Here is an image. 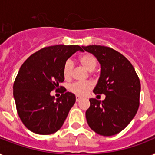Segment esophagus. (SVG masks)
I'll list each match as a JSON object with an SVG mask.
<instances>
[{
  "instance_id": "obj_1",
  "label": "esophagus",
  "mask_w": 155,
  "mask_h": 155,
  "mask_svg": "<svg viewBox=\"0 0 155 155\" xmlns=\"http://www.w3.org/2000/svg\"><path fill=\"white\" fill-rule=\"evenodd\" d=\"M75 100H76V102H79L80 101V97H75Z\"/></svg>"
}]
</instances>
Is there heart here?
<instances>
[{
	"label": "heart",
	"mask_w": 155,
	"mask_h": 155,
	"mask_svg": "<svg viewBox=\"0 0 155 155\" xmlns=\"http://www.w3.org/2000/svg\"><path fill=\"white\" fill-rule=\"evenodd\" d=\"M78 61L81 65L89 71H92L97 65V58L91 54H84L79 56ZM73 71L72 62L68 59L64 63L63 68V76L66 80H69L71 77ZM92 84L90 82H76L70 86V91L79 97H83L87 94L89 90L92 89Z\"/></svg>",
	"instance_id": "1"
}]
</instances>
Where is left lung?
Wrapping results in <instances>:
<instances>
[{
	"instance_id": "obj_1",
	"label": "left lung",
	"mask_w": 155,
	"mask_h": 155,
	"mask_svg": "<svg viewBox=\"0 0 155 155\" xmlns=\"http://www.w3.org/2000/svg\"><path fill=\"white\" fill-rule=\"evenodd\" d=\"M101 63V71L95 94L105 99L91 98L86 111L87 124L102 136H113L122 131L134 117L139 107L141 84L130 61L110 47L92 45L82 47ZM99 96V95H98Z\"/></svg>"
}]
</instances>
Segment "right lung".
Masks as SVG:
<instances>
[{
	"label": "right lung",
	"instance_id": "obj_1",
	"mask_svg": "<svg viewBox=\"0 0 155 155\" xmlns=\"http://www.w3.org/2000/svg\"><path fill=\"white\" fill-rule=\"evenodd\" d=\"M78 51H83L78 45L44 47L21 66L13 84V97L18 116L30 131L51 134L63 125L75 96L65 88L55 100L51 92L63 82V64Z\"/></svg>",
	"mask_w": 155,
	"mask_h": 155
}]
</instances>
